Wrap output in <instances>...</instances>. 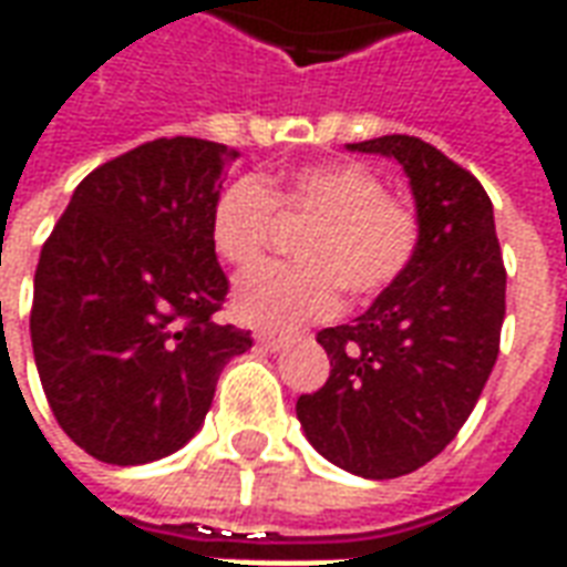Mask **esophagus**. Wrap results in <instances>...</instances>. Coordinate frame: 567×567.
Wrapping results in <instances>:
<instances>
[{"label":"esophagus","instance_id":"obj_1","mask_svg":"<svg viewBox=\"0 0 567 567\" xmlns=\"http://www.w3.org/2000/svg\"><path fill=\"white\" fill-rule=\"evenodd\" d=\"M255 340H258V346H264V349H270V352H282L285 346H288V340H285V337H276V333H255Z\"/></svg>","mask_w":567,"mask_h":567}]
</instances>
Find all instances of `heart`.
I'll return each mask as SVG.
<instances>
[{"label":"heart","instance_id":"obj_1","mask_svg":"<svg viewBox=\"0 0 567 567\" xmlns=\"http://www.w3.org/2000/svg\"><path fill=\"white\" fill-rule=\"evenodd\" d=\"M276 215L309 227L295 243L300 264L267 267L236 285L234 319L260 331L331 319L340 309V288L352 300L389 291L422 243L413 203L389 194L364 163L340 161L297 169L282 185L239 178L224 187L209 218L215 255L239 272L258 267L272 243Z\"/></svg>","mask_w":567,"mask_h":567}]
</instances>
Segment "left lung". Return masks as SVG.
<instances>
[{"mask_svg": "<svg viewBox=\"0 0 567 567\" xmlns=\"http://www.w3.org/2000/svg\"><path fill=\"white\" fill-rule=\"evenodd\" d=\"M349 148L404 166L422 243L364 316L319 331L331 377L297 398V419L328 462L392 480L446 450L480 401L498 358L507 270L492 199L464 166L416 136Z\"/></svg>", "mask_w": 567, "mask_h": 567, "instance_id": "obj_1", "label": "left lung"}]
</instances>
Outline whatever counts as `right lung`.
<instances>
[{
	"label": "right lung",
	"instance_id": "add662e5",
	"mask_svg": "<svg viewBox=\"0 0 567 567\" xmlns=\"http://www.w3.org/2000/svg\"><path fill=\"white\" fill-rule=\"evenodd\" d=\"M221 142L173 136L96 166L44 239L30 333L44 398L81 450L145 464L182 450L251 333L218 324L209 236Z\"/></svg>",
	"mask_w": 567,
	"mask_h": 567
}]
</instances>
